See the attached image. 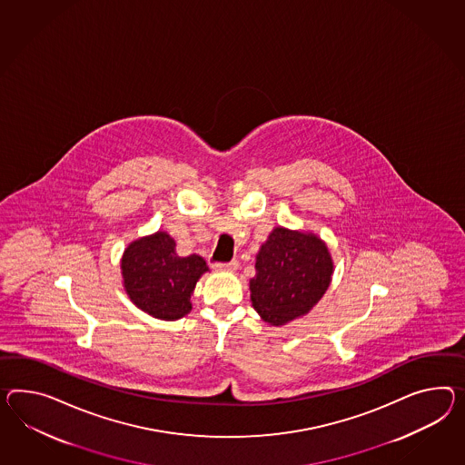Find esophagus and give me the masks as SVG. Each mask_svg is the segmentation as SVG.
I'll return each instance as SVG.
<instances>
[{
  "label": "esophagus",
  "instance_id": "obj_1",
  "mask_svg": "<svg viewBox=\"0 0 465 465\" xmlns=\"http://www.w3.org/2000/svg\"><path fill=\"white\" fill-rule=\"evenodd\" d=\"M238 266L239 262L236 260L229 262H215L214 264L215 270H219V272H236Z\"/></svg>",
  "mask_w": 465,
  "mask_h": 465
}]
</instances>
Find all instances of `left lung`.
Returning <instances> with one entry per match:
<instances>
[{"label": "left lung", "instance_id": "1", "mask_svg": "<svg viewBox=\"0 0 465 465\" xmlns=\"http://www.w3.org/2000/svg\"><path fill=\"white\" fill-rule=\"evenodd\" d=\"M251 302L262 319L285 325L319 303L331 285L333 262L327 244L312 232L274 227L256 254Z\"/></svg>", "mask_w": 465, "mask_h": 465}]
</instances>
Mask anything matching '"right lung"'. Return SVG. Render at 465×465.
I'll return each instance as SVG.
<instances>
[{"mask_svg":"<svg viewBox=\"0 0 465 465\" xmlns=\"http://www.w3.org/2000/svg\"><path fill=\"white\" fill-rule=\"evenodd\" d=\"M205 272L203 256H177L175 241L165 231L133 241L121 260L123 285L133 303L160 321H177L191 312V295Z\"/></svg>","mask_w":465,"mask_h":465,"instance_id":"right-lung-1","label":"right lung"}]
</instances>
